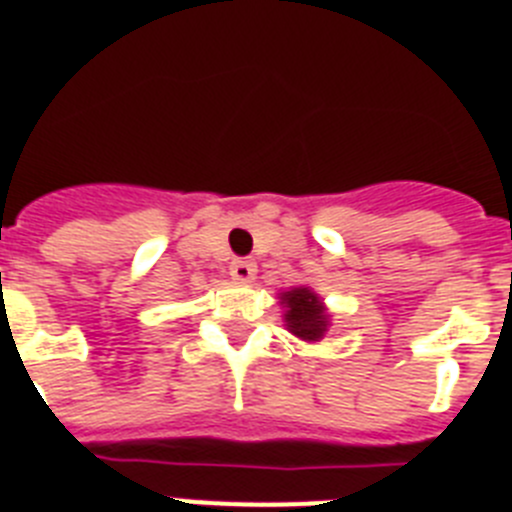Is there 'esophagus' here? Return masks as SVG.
<instances>
[{
    "instance_id": "1",
    "label": "esophagus",
    "mask_w": 512,
    "mask_h": 512,
    "mask_svg": "<svg viewBox=\"0 0 512 512\" xmlns=\"http://www.w3.org/2000/svg\"><path fill=\"white\" fill-rule=\"evenodd\" d=\"M230 277L241 284L253 282V279H256V264H253V261H246V259L233 261V264H230Z\"/></svg>"
}]
</instances>
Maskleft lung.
Returning a JSON list of instances; mask_svg holds the SVG:
<instances>
[{
  "instance_id": "obj_1",
  "label": "left lung",
  "mask_w": 512,
  "mask_h": 512,
  "mask_svg": "<svg viewBox=\"0 0 512 512\" xmlns=\"http://www.w3.org/2000/svg\"><path fill=\"white\" fill-rule=\"evenodd\" d=\"M279 305L284 310V325L292 336L305 343H318L330 328V312L323 297L312 287H289L279 292Z\"/></svg>"
}]
</instances>
